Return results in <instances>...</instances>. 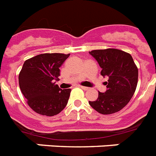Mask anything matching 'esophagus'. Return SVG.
I'll use <instances>...</instances> for the list:
<instances>
[{"label": "esophagus", "mask_w": 156, "mask_h": 156, "mask_svg": "<svg viewBox=\"0 0 156 156\" xmlns=\"http://www.w3.org/2000/svg\"><path fill=\"white\" fill-rule=\"evenodd\" d=\"M80 88H81L82 89H83V90H84V91L88 90V87H84V86H80Z\"/></svg>", "instance_id": "esophagus-1"}]
</instances>
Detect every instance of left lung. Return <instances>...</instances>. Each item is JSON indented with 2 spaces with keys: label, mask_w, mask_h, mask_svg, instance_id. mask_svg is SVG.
Wrapping results in <instances>:
<instances>
[{
  "label": "left lung",
  "mask_w": 156,
  "mask_h": 156,
  "mask_svg": "<svg viewBox=\"0 0 156 156\" xmlns=\"http://www.w3.org/2000/svg\"><path fill=\"white\" fill-rule=\"evenodd\" d=\"M89 54L101 68V76L109 80L105 82L107 90L98 92V99L88 103L101 114L120 111L129 103L138 84L139 71L133 58L127 52L114 48L93 50Z\"/></svg>",
  "instance_id": "8db88e82"
}]
</instances>
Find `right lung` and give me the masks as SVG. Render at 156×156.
<instances>
[{
    "label": "right lung",
    "mask_w": 156,
    "mask_h": 156,
    "mask_svg": "<svg viewBox=\"0 0 156 156\" xmlns=\"http://www.w3.org/2000/svg\"><path fill=\"white\" fill-rule=\"evenodd\" d=\"M70 54L45 53L25 61L18 81L27 104L41 115L54 116L68 104L71 89H61L55 84L59 68Z\"/></svg>",
    "instance_id": "add662e5"
}]
</instances>
